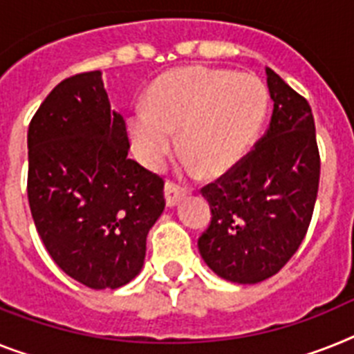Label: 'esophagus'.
<instances>
[{
  "instance_id": "esophagus-1",
  "label": "esophagus",
  "mask_w": 354,
  "mask_h": 354,
  "mask_svg": "<svg viewBox=\"0 0 354 354\" xmlns=\"http://www.w3.org/2000/svg\"><path fill=\"white\" fill-rule=\"evenodd\" d=\"M163 191H165V203H167V207H171V209L172 207H176V205L180 203V200L187 196L185 189H182L180 185L171 182L165 183V189H163Z\"/></svg>"
}]
</instances>
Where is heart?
<instances>
[{"mask_svg": "<svg viewBox=\"0 0 354 354\" xmlns=\"http://www.w3.org/2000/svg\"><path fill=\"white\" fill-rule=\"evenodd\" d=\"M266 111L268 91L257 77L187 66L167 71L151 84L145 106L127 113L126 129L145 167H162L178 131L185 167L218 176L250 149Z\"/></svg>", "mask_w": 354, "mask_h": 354, "instance_id": "heart-1", "label": "heart"}]
</instances>
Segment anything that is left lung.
I'll return each mask as SVG.
<instances>
[{
    "instance_id": "left-lung-1",
    "label": "left lung",
    "mask_w": 354,
    "mask_h": 354,
    "mask_svg": "<svg viewBox=\"0 0 354 354\" xmlns=\"http://www.w3.org/2000/svg\"><path fill=\"white\" fill-rule=\"evenodd\" d=\"M273 113L266 135L232 171L203 189L212 219L198 248L218 277L266 281L292 259L310 227L320 156L310 104L266 68Z\"/></svg>"
}]
</instances>
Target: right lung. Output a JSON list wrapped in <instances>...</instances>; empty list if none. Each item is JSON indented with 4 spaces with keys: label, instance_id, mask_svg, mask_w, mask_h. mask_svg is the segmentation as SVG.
I'll return each instance as SVG.
<instances>
[{
    "label": "right lung",
    "instance_id": "right-lung-1",
    "mask_svg": "<svg viewBox=\"0 0 354 354\" xmlns=\"http://www.w3.org/2000/svg\"><path fill=\"white\" fill-rule=\"evenodd\" d=\"M127 151L100 71L59 82L28 126L35 228L59 268L93 290H117L142 272L145 239L165 209L163 180Z\"/></svg>",
    "mask_w": 354,
    "mask_h": 354
}]
</instances>
